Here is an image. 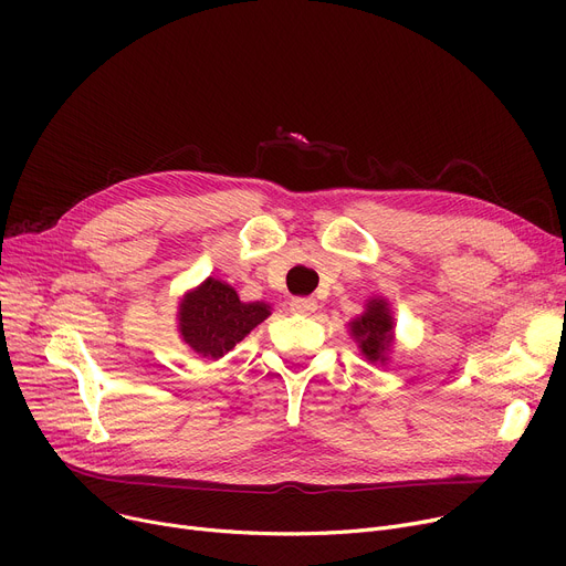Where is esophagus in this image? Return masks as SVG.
<instances>
[{
  "label": "esophagus",
  "mask_w": 566,
  "mask_h": 566,
  "mask_svg": "<svg viewBox=\"0 0 566 566\" xmlns=\"http://www.w3.org/2000/svg\"><path fill=\"white\" fill-rule=\"evenodd\" d=\"M318 310V303L314 298H293L291 301V312L293 314H303V316H310Z\"/></svg>",
  "instance_id": "esophagus-1"
}]
</instances>
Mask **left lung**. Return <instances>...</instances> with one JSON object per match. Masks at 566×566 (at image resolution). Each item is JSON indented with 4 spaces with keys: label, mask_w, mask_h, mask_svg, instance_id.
<instances>
[{
    "label": "left lung",
    "mask_w": 566,
    "mask_h": 566,
    "mask_svg": "<svg viewBox=\"0 0 566 566\" xmlns=\"http://www.w3.org/2000/svg\"><path fill=\"white\" fill-rule=\"evenodd\" d=\"M348 333L371 365H388L395 348V314L388 298H369L365 312L348 321Z\"/></svg>",
    "instance_id": "1"
}]
</instances>
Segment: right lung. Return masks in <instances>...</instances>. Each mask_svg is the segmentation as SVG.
<instances>
[{
	"mask_svg": "<svg viewBox=\"0 0 566 566\" xmlns=\"http://www.w3.org/2000/svg\"><path fill=\"white\" fill-rule=\"evenodd\" d=\"M268 316V303H243L231 284L206 277L199 286L184 293L176 312V331L192 353L206 360H220Z\"/></svg>",
	"mask_w": 566,
	"mask_h": 566,
	"instance_id": "1",
	"label": "right lung"
}]
</instances>
